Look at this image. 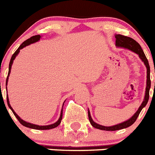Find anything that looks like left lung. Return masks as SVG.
Instances as JSON below:
<instances>
[{
	"mask_svg": "<svg viewBox=\"0 0 155 155\" xmlns=\"http://www.w3.org/2000/svg\"><path fill=\"white\" fill-rule=\"evenodd\" d=\"M116 45L119 47H124L126 49H128V50H131V51L136 53L137 54H138L140 57V58L141 59L142 61H143L146 68H147V87H146V93H145V97L144 99H143V102H142L141 105L140 106L138 110L137 111L136 113L134 115V116L131 117L130 120H128L127 121L124 122L122 124H117V125L113 126V127H104V126L99 125V124L94 123L92 120L91 117V115H90V112L88 110V118H89V121L91 123V124L92 125L93 127L94 128L98 129V130H107V131H114V130H121V129L127 128V127H130L132 124H134V122L136 121L137 119L138 116H139L140 113L141 112L142 109L144 107L145 105H147V102H148L149 99V91H150V66H149L148 61H147V57L145 56L144 53H143V50L141 49L140 44L138 43L137 41L134 40V39L130 38V37L125 36V35H116ZM155 84V83H154Z\"/></svg>",
	"mask_w": 155,
	"mask_h": 155,
	"instance_id": "1",
	"label": "left lung"
}]
</instances>
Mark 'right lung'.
Returning <instances> with one entry per match:
<instances>
[{"instance_id": "obj_1", "label": "right lung", "mask_w": 155, "mask_h": 155, "mask_svg": "<svg viewBox=\"0 0 155 155\" xmlns=\"http://www.w3.org/2000/svg\"><path fill=\"white\" fill-rule=\"evenodd\" d=\"M40 37L41 36L39 35H34V36H31V38H29V39H27V40L25 41V42H23L22 43H21V44L20 45V46H19V47L18 48V50H16V51L15 52V53H14L13 55H12V58H11L10 64H9V71H8V77H7L6 85H7V83H8V76H9V74H10L11 68H12V64H13V61H14V60H15V57H16V56L18 55V53H19L20 50H21V49H22V48H24L25 46H28V45L31 44V43H33V42H37V41H39V39H40ZM7 102H8V107L10 108L11 109H12V113H14V115H15L16 118L18 119V121H19V123H20V124H21V125L25 126V127H28V128L35 129V130H50V129H53V128H55V127H58V126L60 125V124H61V120H62V117H63V109H62V110H61V116H60V118H59V120H57V122H56L55 124H51V125H48V126H38V125H35V124H29V123H27V122H25V121H24V120H21V119L20 118V117H19V116H18V115L16 114L15 113V111L13 110V109H12V106H11L10 103H9V100H8V96H7Z\"/></svg>"}]
</instances>
